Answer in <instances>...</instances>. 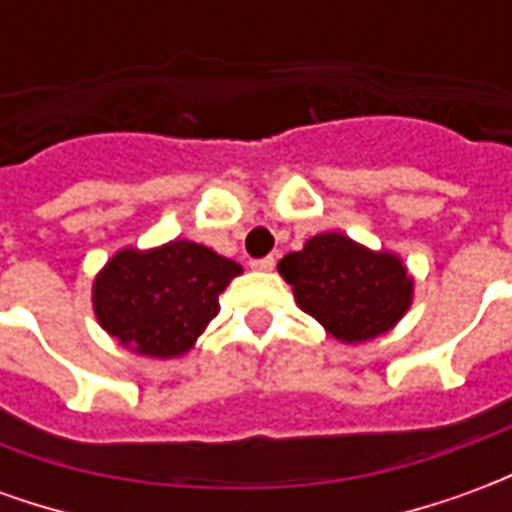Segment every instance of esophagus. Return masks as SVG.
Segmentation results:
<instances>
[{"label": "esophagus", "instance_id": "obj_1", "mask_svg": "<svg viewBox=\"0 0 512 512\" xmlns=\"http://www.w3.org/2000/svg\"><path fill=\"white\" fill-rule=\"evenodd\" d=\"M249 266L255 268V271H274L277 260H274V257H260V260H252Z\"/></svg>", "mask_w": 512, "mask_h": 512}]
</instances>
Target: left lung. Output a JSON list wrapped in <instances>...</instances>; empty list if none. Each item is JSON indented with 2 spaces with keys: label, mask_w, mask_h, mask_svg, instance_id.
Masks as SVG:
<instances>
[{
  "label": "left lung",
  "mask_w": 512,
  "mask_h": 512,
  "mask_svg": "<svg viewBox=\"0 0 512 512\" xmlns=\"http://www.w3.org/2000/svg\"><path fill=\"white\" fill-rule=\"evenodd\" d=\"M299 307L340 343H365L389 332L414 296V279L392 252H373L343 233L310 238L279 260Z\"/></svg>",
  "instance_id": "obj_1"
}]
</instances>
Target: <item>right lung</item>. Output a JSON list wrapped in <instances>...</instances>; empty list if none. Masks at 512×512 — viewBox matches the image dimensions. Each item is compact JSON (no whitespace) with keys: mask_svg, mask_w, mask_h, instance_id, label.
Masks as SVG:
<instances>
[{"mask_svg":"<svg viewBox=\"0 0 512 512\" xmlns=\"http://www.w3.org/2000/svg\"><path fill=\"white\" fill-rule=\"evenodd\" d=\"M238 274L235 260L194 241L120 249L95 277V318L134 354L180 356L216 318L219 293Z\"/></svg>","mask_w":512,"mask_h":512,"instance_id":"add662e5","label":"right lung"}]
</instances>
